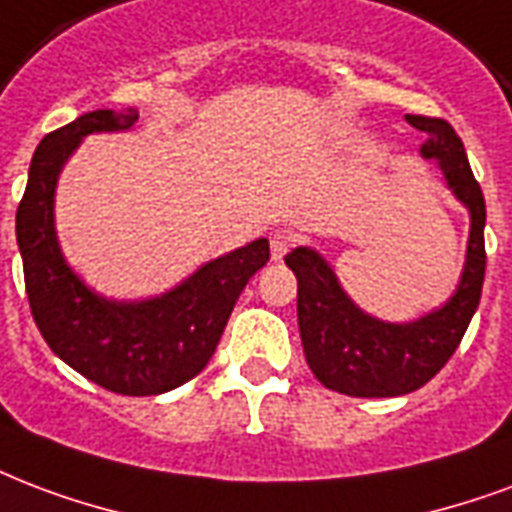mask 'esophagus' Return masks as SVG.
<instances>
[{"instance_id":"34e87169","label":"esophagus","mask_w":512,"mask_h":512,"mask_svg":"<svg viewBox=\"0 0 512 512\" xmlns=\"http://www.w3.org/2000/svg\"><path fill=\"white\" fill-rule=\"evenodd\" d=\"M292 247V233L287 230H273L271 233V257L273 260H282Z\"/></svg>"}]
</instances>
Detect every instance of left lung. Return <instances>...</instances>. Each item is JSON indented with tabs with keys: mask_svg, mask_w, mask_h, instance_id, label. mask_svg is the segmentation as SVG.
I'll return each instance as SVG.
<instances>
[{
	"mask_svg": "<svg viewBox=\"0 0 512 512\" xmlns=\"http://www.w3.org/2000/svg\"><path fill=\"white\" fill-rule=\"evenodd\" d=\"M405 120L429 136L421 147L424 158H438L448 185L473 217L467 263L454 298L413 325H386L362 314L343 295L317 252L298 247L284 257L298 276V325L308 368L327 389L349 397H397L427 384L462 343L481 300L486 201L462 139L443 117L408 115Z\"/></svg>",
	"mask_w": 512,
	"mask_h": 512,
	"instance_id": "left-lung-1",
	"label": "left lung"
}]
</instances>
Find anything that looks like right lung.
<instances>
[{
    "label": "right lung",
    "mask_w": 512,
    "mask_h": 512,
    "mask_svg": "<svg viewBox=\"0 0 512 512\" xmlns=\"http://www.w3.org/2000/svg\"><path fill=\"white\" fill-rule=\"evenodd\" d=\"M136 109H96L39 142L29 182L15 212L23 282L31 317L50 349L93 384L131 397L161 395L195 378L212 360L228 317L247 282L271 260L257 239L206 263L177 290L144 303H109L69 268L53 230L58 171L77 142L93 131H123Z\"/></svg>",
    "instance_id": "obj_1"
}]
</instances>
